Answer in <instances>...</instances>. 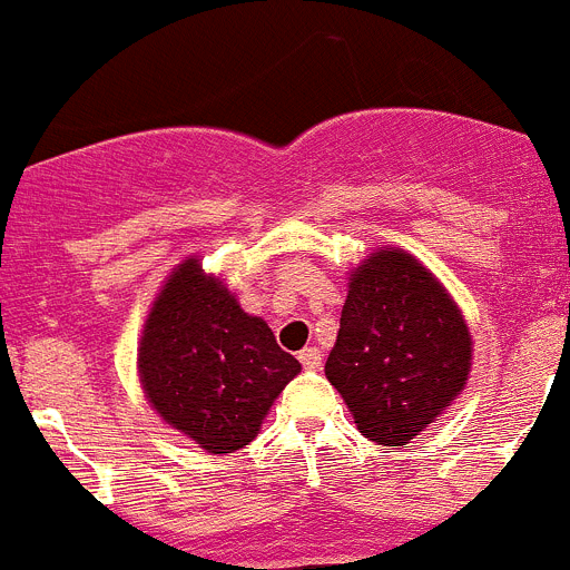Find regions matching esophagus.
Wrapping results in <instances>:
<instances>
[{
    "label": "esophagus",
    "mask_w": 570,
    "mask_h": 570,
    "mask_svg": "<svg viewBox=\"0 0 570 570\" xmlns=\"http://www.w3.org/2000/svg\"><path fill=\"white\" fill-rule=\"evenodd\" d=\"M299 362L305 367H320L322 365V354H320V347L308 345V347H302L299 351Z\"/></svg>",
    "instance_id": "34e87169"
}]
</instances>
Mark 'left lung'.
I'll return each instance as SVG.
<instances>
[{
    "mask_svg": "<svg viewBox=\"0 0 570 570\" xmlns=\"http://www.w3.org/2000/svg\"><path fill=\"white\" fill-rule=\"evenodd\" d=\"M471 334L440 282L405 250L351 274L325 376L376 445H407L462 391Z\"/></svg>",
    "mask_w": 570,
    "mask_h": 570,
    "instance_id": "left-lung-1",
    "label": "left lung"
}]
</instances>
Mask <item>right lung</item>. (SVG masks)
I'll use <instances>...</instances> for the list:
<instances>
[{
    "label": "right lung",
    "mask_w": 570,
    "mask_h": 570,
    "mask_svg": "<svg viewBox=\"0 0 570 570\" xmlns=\"http://www.w3.org/2000/svg\"><path fill=\"white\" fill-rule=\"evenodd\" d=\"M299 374L259 316L188 259L156 296L139 345V376L156 414L208 454L248 445L271 402Z\"/></svg>",
    "instance_id": "obj_1"
}]
</instances>
